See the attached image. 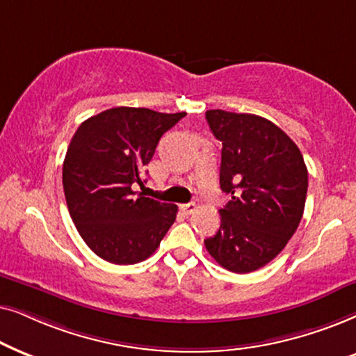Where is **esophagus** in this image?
<instances>
[{
  "mask_svg": "<svg viewBox=\"0 0 356 356\" xmlns=\"http://www.w3.org/2000/svg\"><path fill=\"white\" fill-rule=\"evenodd\" d=\"M181 210L184 211V215H192L197 210V205L195 203H184V205H181Z\"/></svg>",
  "mask_w": 356,
  "mask_h": 356,
  "instance_id": "obj_1",
  "label": "esophagus"
}]
</instances>
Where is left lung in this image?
Segmentation results:
<instances>
[{
	"instance_id": "left-lung-1",
	"label": "left lung",
	"mask_w": 356,
	"mask_h": 356,
	"mask_svg": "<svg viewBox=\"0 0 356 356\" xmlns=\"http://www.w3.org/2000/svg\"><path fill=\"white\" fill-rule=\"evenodd\" d=\"M205 117L222 145L220 186L231 195L205 248L229 272H254L285 249L300 225L307 193L305 159L267 118L221 108Z\"/></svg>"
}]
</instances>
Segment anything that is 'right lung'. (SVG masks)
<instances>
[{
	"label": "right lung",
	"mask_w": 356,
	"mask_h": 356,
	"mask_svg": "<svg viewBox=\"0 0 356 356\" xmlns=\"http://www.w3.org/2000/svg\"><path fill=\"white\" fill-rule=\"evenodd\" d=\"M186 112L113 107L84 120L70 141L63 191L84 243L111 264L148 259L175 221L177 205L134 191L165 131Z\"/></svg>",
	"instance_id": "1"
}]
</instances>
